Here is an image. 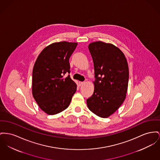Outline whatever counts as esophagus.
Here are the masks:
<instances>
[{
    "label": "esophagus",
    "instance_id": "esophagus-1",
    "mask_svg": "<svg viewBox=\"0 0 160 160\" xmlns=\"http://www.w3.org/2000/svg\"><path fill=\"white\" fill-rule=\"evenodd\" d=\"M85 83V82H79V85L80 86H82V85H83Z\"/></svg>",
    "mask_w": 160,
    "mask_h": 160
}]
</instances>
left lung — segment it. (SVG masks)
Returning a JSON list of instances; mask_svg holds the SVG:
<instances>
[{
  "label": "left lung",
  "instance_id": "obj_1",
  "mask_svg": "<svg viewBox=\"0 0 160 160\" xmlns=\"http://www.w3.org/2000/svg\"><path fill=\"white\" fill-rule=\"evenodd\" d=\"M88 48L94 66V91L87 99L89 109L102 118L115 112L125 100L129 68L122 51L111 43H91Z\"/></svg>",
  "mask_w": 160,
  "mask_h": 160
}]
</instances>
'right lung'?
<instances>
[{
  "instance_id": "right-lung-1",
  "label": "right lung",
  "mask_w": 160,
  "mask_h": 160,
  "mask_svg": "<svg viewBox=\"0 0 160 160\" xmlns=\"http://www.w3.org/2000/svg\"><path fill=\"white\" fill-rule=\"evenodd\" d=\"M77 43L60 42L40 52L32 70V92L40 108L49 115L61 112L69 106L77 85L70 73L69 60Z\"/></svg>"
}]
</instances>
